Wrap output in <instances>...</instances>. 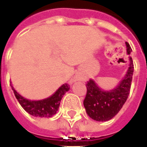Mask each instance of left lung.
Segmentation results:
<instances>
[{"mask_svg": "<svg viewBox=\"0 0 147 147\" xmlns=\"http://www.w3.org/2000/svg\"><path fill=\"white\" fill-rule=\"evenodd\" d=\"M127 53L130 54L132 49L126 42ZM130 64L124 79L113 90L105 92L99 89L94 80H89L86 84V96L84 106L90 118L97 121H107L112 119L122 108L129 97L134 74V62L129 58Z\"/></svg>", "mask_w": 147, "mask_h": 147, "instance_id": "1", "label": "left lung"}]
</instances>
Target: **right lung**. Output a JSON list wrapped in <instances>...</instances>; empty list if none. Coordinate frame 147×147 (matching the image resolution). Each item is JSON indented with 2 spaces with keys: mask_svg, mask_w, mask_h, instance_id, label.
I'll return each instance as SVG.
<instances>
[{
  "mask_svg": "<svg viewBox=\"0 0 147 147\" xmlns=\"http://www.w3.org/2000/svg\"><path fill=\"white\" fill-rule=\"evenodd\" d=\"M69 89L70 85L68 84H64L48 98L40 101H30L23 98L12 87L13 94L22 107L29 114L36 117H51L56 114L62 98Z\"/></svg>",
  "mask_w": 147,
  "mask_h": 147,
  "instance_id": "add662e5",
  "label": "right lung"
}]
</instances>
